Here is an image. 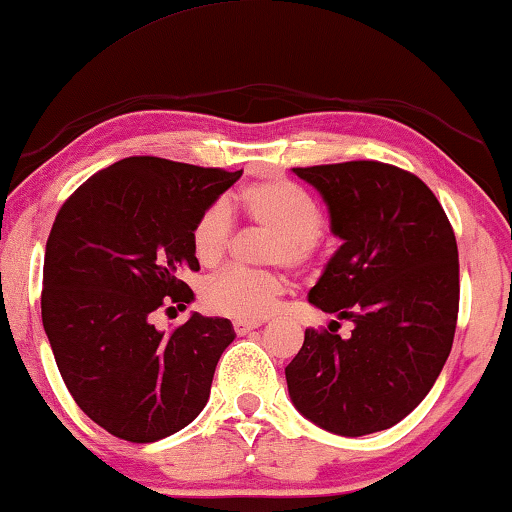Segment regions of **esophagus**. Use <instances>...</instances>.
I'll return each mask as SVG.
<instances>
[{
    "instance_id": "34e87169",
    "label": "esophagus",
    "mask_w": 512,
    "mask_h": 512,
    "mask_svg": "<svg viewBox=\"0 0 512 512\" xmlns=\"http://www.w3.org/2000/svg\"><path fill=\"white\" fill-rule=\"evenodd\" d=\"M259 326H262V322H246V319H236V322H234V331L239 333V335H246V333H250V331L259 329Z\"/></svg>"
}]
</instances>
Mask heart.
I'll return each instance as SVG.
<instances>
[{
    "instance_id": "1",
    "label": "heart",
    "mask_w": 512,
    "mask_h": 512,
    "mask_svg": "<svg viewBox=\"0 0 512 512\" xmlns=\"http://www.w3.org/2000/svg\"><path fill=\"white\" fill-rule=\"evenodd\" d=\"M232 209H239L250 223L276 234L273 262L303 266L317 248V236L324 230V216L315 200L289 179L269 177L250 183L234 197ZM232 213L225 204L204 209L193 227V253L202 266L223 262L232 243ZM285 294V280L276 273H248L230 269L207 282L202 301L211 312L232 319L269 317Z\"/></svg>"
}]
</instances>
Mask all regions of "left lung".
I'll use <instances>...</instances> for the list:
<instances>
[{
	"label": "left lung",
	"instance_id": "obj_1",
	"mask_svg": "<svg viewBox=\"0 0 512 512\" xmlns=\"http://www.w3.org/2000/svg\"><path fill=\"white\" fill-rule=\"evenodd\" d=\"M294 174L317 188L342 239L308 301L354 331L342 340L305 329L285 368L289 398L342 437L386 430L423 402L451 354L460 308L455 232L432 190L395 165L349 160Z\"/></svg>",
	"mask_w": 512,
	"mask_h": 512
}]
</instances>
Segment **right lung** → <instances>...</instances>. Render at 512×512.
<instances>
[{
	"label": "right lung",
	"instance_id": "1",
	"mask_svg": "<svg viewBox=\"0 0 512 512\" xmlns=\"http://www.w3.org/2000/svg\"><path fill=\"white\" fill-rule=\"evenodd\" d=\"M243 170L131 156L89 177L45 243L41 317L61 379L91 421L151 444L193 423L234 340L230 319L193 312L172 333L154 312L186 308L200 271L193 227ZM170 310V308H167Z\"/></svg>",
	"mask_w": 512,
	"mask_h": 512
}]
</instances>
